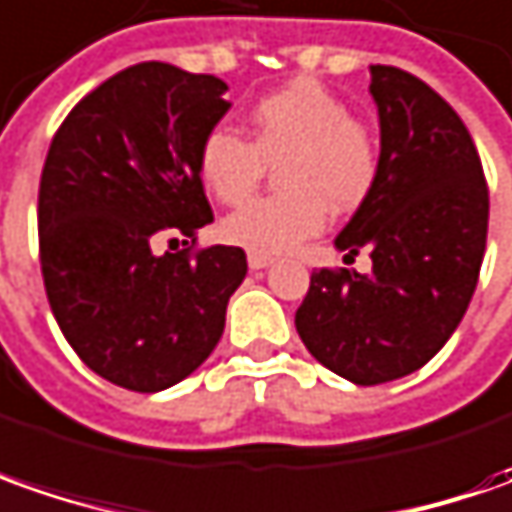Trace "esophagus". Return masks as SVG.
I'll list each match as a JSON object with an SVG mask.
<instances>
[{
	"mask_svg": "<svg viewBox=\"0 0 512 512\" xmlns=\"http://www.w3.org/2000/svg\"><path fill=\"white\" fill-rule=\"evenodd\" d=\"M274 260L266 255H249V269H266V266H272Z\"/></svg>",
	"mask_w": 512,
	"mask_h": 512,
	"instance_id": "34e87169",
	"label": "esophagus"
}]
</instances>
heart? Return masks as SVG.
I'll return each mask as SVG.
<instances>
[{"label": "heart", "instance_id": "b5f03b06", "mask_svg": "<svg viewBox=\"0 0 512 512\" xmlns=\"http://www.w3.org/2000/svg\"><path fill=\"white\" fill-rule=\"evenodd\" d=\"M277 160L274 181L283 192L243 203L221 221V238L249 255H283L314 238L328 206L357 209L379 175L374 135L314 79L289 81L255 101L249 141L223 124L212 127L198 147V175L212 198L240 203Z\"/></svg>", "mask_w": 512, "mask_h": 512}]
</instances>
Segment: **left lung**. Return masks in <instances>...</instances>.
<instances>
[{"label":"left lung","mask_w":512,"mask_h":512,"mask_svg":"<svg viewBox=\"0 0 512 512\" xmlns=\"http://www.w3.org/2000/svg\"><path fill=\"white\" fill-rule=\"evenodd\" d=\"M379 175L334 246L371 249V272L311 274L294 326L311 357L354 385L414 374L448 343L476 291L487 240L485 172L462 118L411 73L371 64Z\"/></svg>","instance_id":"1"}]
</instances>
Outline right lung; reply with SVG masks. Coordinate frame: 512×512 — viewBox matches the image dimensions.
<instances>
[{"label":"right lung","mask_w":512,"mask_h":512,"mask_svg":"<svg viewBox=\"0 0 512 512\" xmlns=\"http://www.w3.org/2000/svg\"><path fill=\"white\" fill-rule=\"evenodd\" d=\"M226 90L175 64H133L81 98L47 150V300L81 362L127 391L155 394L189 377L215 351L246 277L238 246L152 252L161 235L195 243L212 223L198 147L232 107Z\"/></svg>","instance_id":"obj_1"}]
</instances>
